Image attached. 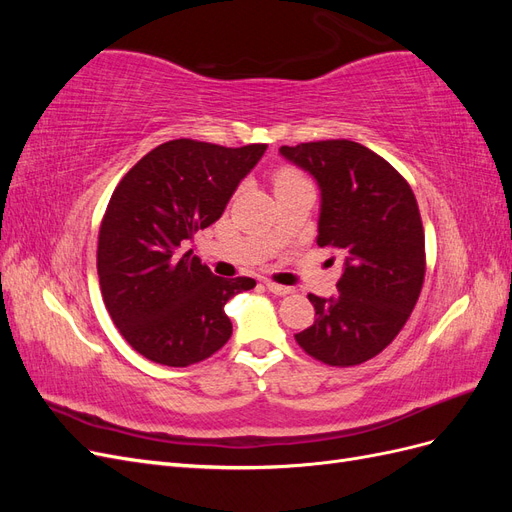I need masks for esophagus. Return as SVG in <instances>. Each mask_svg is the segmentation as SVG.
Segmentation results:
<instances>
[{
	"mask_svg": "<svg viewBox=\"0 0 512 512\" xmlns=\"http://www.w3.org/2000/svg\"><path fill=\"white\" fill-rule=\"evenodd\" d=\"M267 288H269V292H273V294H280V297H286V294L292 292V288L282 286V284H275V282H267Z\"/></svg>",
	"mask_w": 512,
	"mask_h": 512,
	"instance_id": "1",
	"label": "esophagus"
}]
</instances>
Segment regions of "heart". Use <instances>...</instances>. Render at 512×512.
<instances>
[{"mask_svg": "<svg viewBox=\"0 0 512 512\" xmlns=\"http://www.w3.org/2000/svg\"><path fill=\"white\" fill-rule=\"evenodd\" d=\"M297 181H307L297 168L292 166H284L280 170H275L273 175V185L275 188H282V185H290V183H297Z\"/></svg>", "mask_w": 512, "mask_h": 512, "instance_id": "1", "label": "heart"}]
</instances>
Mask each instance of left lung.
<instances>
[{
  "label": "left lung",
  "instance_id": "obj_1",
  "mask_svg": "<svg viewBox=\"0 0 512 512\" xmlns=\"http://www.w3.org/2000/svg\"><path fill=\"white\" fill-rule=\"evenodd\" d=\"M280 153L320 185L318 245L346 256L333 299L307 294L316 320L294 339L324 365H361L393 342L421 297L425 230L414 192L378 153L346 138Z\"/></svg>",
  "mask_w": 512,
  "mask_h": 512
}]
</instances>
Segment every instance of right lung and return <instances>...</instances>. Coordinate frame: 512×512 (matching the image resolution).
I'll use <instances>...</instances> for the list:
<instances>
[{
  "mask_svg": "<svg viewBox=\"0 0 512 512\" xmlns=\"http://www.w3.org/2000/svg\"><path fill=\"white\" fill-rule=\"evenodd\" d=\"M265 149L177 138L117 183L98 235L100 290L115 327L145 359L188 367L230 339L224 305L256 282L213 275L185 245L222 218Z\"/></svg>",
  "mask_w": 512,
  "mask_h": 512,
  "instance_id": "obj_1",
  "label": "right lung"
}]
</instances>
